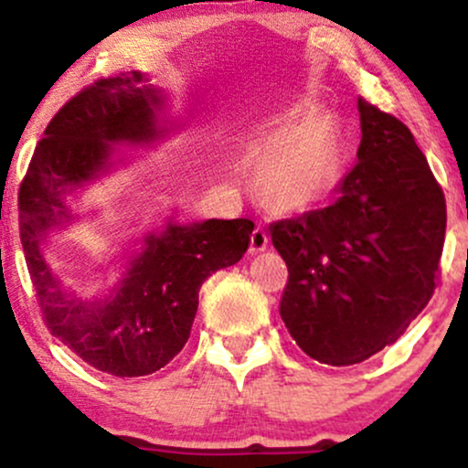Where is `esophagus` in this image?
Instances as JSON below:
<instances>
[{"mask_svg":"<svg viewBox=\"0 0 468 468\" xmlns=\"http://www.w3.org/2000/svg\"><path fill=\"white\" fill-rule=\"evenodd\" d=\"M268 241H271V238H268V230L264 227H257L255 230H252L250 235V250L252 252H261L268 249Z\"/></svg>","mask_w":468,"mask_h":468,"instance_id":"34e87169","label":"esophagus"}]
</instances>
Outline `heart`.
Wrapping results in <instances>:
<instances>
[{"instance_id": "obj_1", "label": "heart", "mask_w": 468, "mask_h": 468, "mask_svg": "<svg viewBox=\"0 0 468 468\" xmlns=\"http://www.w3.org/2000/svg\"><path fill=\"white\" fill-rule=\"evenodd\" d=\"M257 186L277 211H302L319 202L338 176L335 136L313 125V112L302 110L282 132L252 152Z\"/></svg>"}]
</instances>
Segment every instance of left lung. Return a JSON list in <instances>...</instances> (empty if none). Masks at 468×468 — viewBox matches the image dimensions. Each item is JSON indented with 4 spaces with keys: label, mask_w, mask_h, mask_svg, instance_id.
Here are the masks:
<instances>
[{
    "label": "left lung",
    "mask_w": 468,
    "mask_h": 468,
    "mask_svg": "<svg viewBox=\"0 0 468 468\" xmlns=\"http://www.w3.org/2000/svg\"><path fill=\"white\" fill-rule=\"evenodd\" d=\"M358 163L338 200L279 219L271 238L288 266L282 314L314 361L363 363L405 335L433 297L447 202L410 127L358 99Z\"/></svg>",
    "instance_id": "obj_1"
}]
</instances>
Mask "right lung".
I'll use <instances>...</instances> for the list:
<instances>
[{
  "instance_id": "right-lung-1",
  "label": "right lung",
  "mask_w": 468,
  "mask_h": 468,
  "mask_svg": "<svg viewBox=\"0 0 468 468\" xmlns=\"http://www.w3.org/2000/svg\"><path fill=\"white\" fill-rule=\"evenodd\" d=\"M160 96L141 72L85 85L48 122L19 186V235L41 319L99 372H158L189 341L204 279L238 264L255 224L246 218L169 224L144 239L114 297L88 303L58 283L44 257L52 229L72 222L66 197L107 166L110 144L152 141Z\"/></svg>"
}]
</instances>
